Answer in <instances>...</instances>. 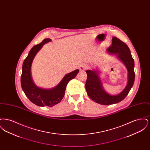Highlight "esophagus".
Wrapping results in <instances>:
<instances>
[{"mask_svg":"<svg viewBox=\"0 0 150 150\" xmlns=\"http://www.w3.org/2000/svg\"><path fill=\"white\" fill-rule=\"evenodd\" d=\"M88 68V66L87 64H81L80 67V70L81 71H84V70H86V69H87Z\"/></svg>","mask_w":150,"mask_h":150,"instance_id":"esophagus-1","label":"esophagus"}]
</instances>
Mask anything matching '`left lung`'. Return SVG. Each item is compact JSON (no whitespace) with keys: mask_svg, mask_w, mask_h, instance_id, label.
<instances>
[{"mask_svg":"<svg viewBox=\"0 0 150 150\" xmlns=\"http://www.w3.org/2000/svg\"><path fill=\"white\" fill-rule=\"evenodd\" d=\"M106 52L111 55H116L125 66L128 71V82L121 93L116 95H111L103 89L99 76L100 72V70L98 69L87 70L86 73L88 77L86 83L87 94L93 101L103 105L117 103L124 100L133 86L135 79L134 61L131 55L130 50L125 43L114 36L112 40V45L106 50Z\"/></svg>","mask_w":150,"mask_h":150,"instance_id":"1","label":"left lung"}]
</instances>
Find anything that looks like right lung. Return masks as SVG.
I'll return each instance as SVG.
<instances>
[{"mask_svg":"<svg viewBox=\"0 0 150 150\" xmlns=\"http://www.w3.org/2000/svg\"><path fill=\"white\" fill-rule=\"evenodd\" d=\"M51 39H45L42 43L35 45L30 50L22 64L21 84L23 91L29 100L37 106L52 107L59 103L64 98L68 83L78 74V69L66 74L59 84L51 89H44L36 86L31 74L33 61L37 53L45 44L51 42Z\"/></svg>","mask_w":150,"mask_h":150,"instance_id":"add662e5","label":"right lung"}]
</instances>
